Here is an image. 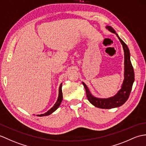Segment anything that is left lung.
<instances>
[{"mask_svg": "<svg viewBox=\"0 0 146 146\" xmlns=\"http://www.w3.org/2000/svg\"><path fill=\"white\" fill-rule=\"evenodd\" d=\"M106 29L116 35L123 47L124 52V78L123 83L122 84L121 88L114 96L108 98H98L94 97L91 93L85 83L83 82H82V83L85 88L88 100L91 104L94 106L101 108V109H111V108H117L122 106L127 100L134 81V72L130 60L129 50L127 45L120 38L116 31L111 26H106Z\"/></svg>", "mask_w": 146, "mask_h": 146, "instance_id": "1", "label": "left lung"}]
</instances>
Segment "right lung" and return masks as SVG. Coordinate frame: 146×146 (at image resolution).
I'll return each instance as SVG.
<instances>
[{
	"instance_id": "right-lung-1",
	"label": "right lung",
	"mask_w": 146,
	"mask_h": 146,
	"mask_svg": "<svg viewBox=\"0 0 146 146\" xmlns=\"http://www.w3.org/2000/svg\"><path fill=\"white\" fill-rule=\"evenodd\" d=\"M62 83L60 84V87H59V93H58V99L56 103L54 104V106L51 108L50 110H48L46 113H44V114H38L36 116H48V115L51 114L52 113H53L54 111H55L58 107L60 106V105L62 103V101L63 100V94H62Z\"/></svg>"
}]
</instances>
